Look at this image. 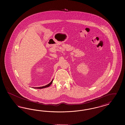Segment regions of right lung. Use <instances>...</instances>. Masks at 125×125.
Masks as SVG:
<instances>
[{
  "label": "right lung",
  "mask_w": 125,
  "mask_h": 125,
  "mask_svg": "<svg viewBox=\"0 0 125 125\" xmlns=\"http://www.w3.org/2000/svg\"><path fill=\"white\" fill-rule=\"evenodd\" d=\"M52 82H53V80H52V81L50 83H49V84H47V85H46V86H42V87H36V88H36V89H43V88H47V87H49L51 84H52Z\"/></svg>",
  "instance_id": "obj_1"
}]
</instances>
